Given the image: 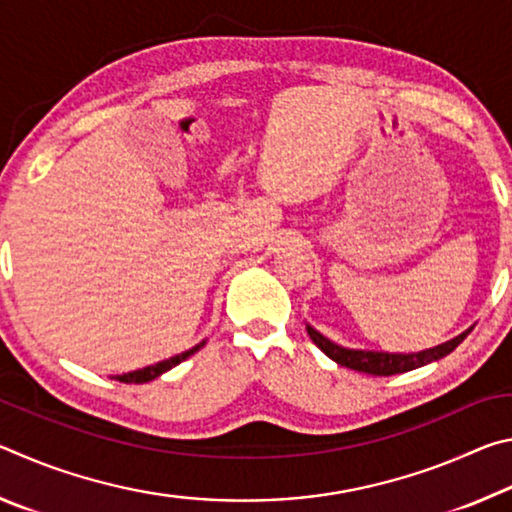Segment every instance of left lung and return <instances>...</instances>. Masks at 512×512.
Instances as JSON below:
<instances>
[{
	"mask_svg": "<svg viewBox=\"0 0 512 512\" xmlns=\"http://www.w3.org/2000/svg\"><path fill=\"white\" fill-rule=\"evenodd\" d=\"M307 332L311 336V341H314L320 350H323L329 359L341 363V366L350 368V370H359V372H366V375H375V377H388V375H400V372H409L415 370L420 366H427L431 361H438L447 357L449 352L456 350L461 341L465 339L467 334L472 332L470 329H465L463 334H458L456 339L447 341L443 345H436V348L431 350H422V352H415V354H388V352H372V350H348V348H341V345L332 343L329 339H325L323 334L316 332L314 327H307Z\"/></svg>",
	"mask_w": 512,
	"mask_h": 512,
	"instance_id": "1",
	"label": "left lung"
}]
</instances>
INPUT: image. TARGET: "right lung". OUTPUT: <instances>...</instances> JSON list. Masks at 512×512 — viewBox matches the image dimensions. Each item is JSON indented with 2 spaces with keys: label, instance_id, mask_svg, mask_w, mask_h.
Here are the masks:
<instances>
[{
  "label": "right lung",
  "instance_id": "add662e5",
  "mask_svg": "<svg viewBox=\"0 0 512 512\" xmlns=\"http://www.w3.org/2000/svg\"><path fill=\"white\" fill-rule=\"evenodd\" d=\"M203 345H205V341L198 343L196 348H192V350H187V352H183V354H176V357L164 359V361H160V363H153V366H146V368H142V370L126 372V375H117L115 379H117V381H124V384H146V381L160 377L162 372H167V370H171L173 366H178L180 361H185V359L192 357V354L201 350Z\"/></svg>",
  "mask_w": 512,
  "mask_h": 512
}]
</instances>
